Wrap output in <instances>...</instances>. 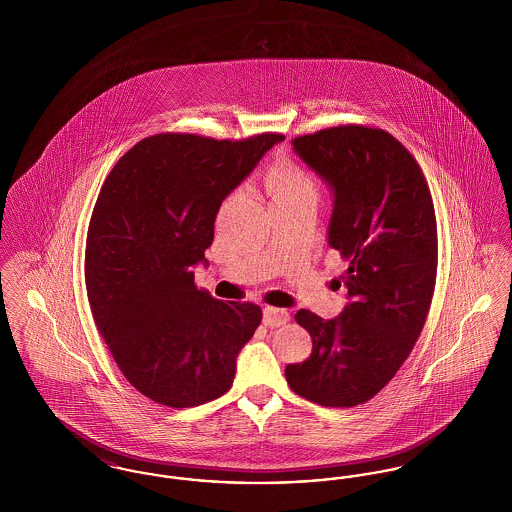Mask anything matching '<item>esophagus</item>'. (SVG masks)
Instances as JSON below:
<instances>
[{"label":"esophagus","instance_id":"esophagus-1","mask_svg":"<svg viewBox=\"0 0 512 512\" xmlns=\"http://www.w3.org/2000/svg\"><path fill=\"white\" fill-rule=\"evenodd\" d=\"M288 320H290V313H288L286 309L265 307V311H263V322H265V326H270V328L282 326V324H286Z\"/></svg>","mask_w":512,"mask_h":512}]
</instances>
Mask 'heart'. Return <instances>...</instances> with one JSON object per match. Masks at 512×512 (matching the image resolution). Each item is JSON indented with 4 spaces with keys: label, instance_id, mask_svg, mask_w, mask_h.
<instances>
[{
    "label": "heart",
    "instance_id": "heart-1",
    "mask_svg": "<svg viewBox=\"0 0 512 512\" xmlns=\"http://www.w3.org/2000/svg\"><path fill=\"white\" fill-rule=\"evenodd\" d=\"M265 190L270 203L317 199L315 178L292 161L278 163L265 174Z\"/></svg>",
    "mask_w": 512,
    "mask_h": 512
}]
</instances>
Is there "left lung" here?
<instances>
[{"mask_svg": "<svg viewBox=\"0 0 512 512\" xmlns=\"http://www.w3.org/2000/svg\"><path fill=\"white\" fill-rule=\"evenodd\" d=\"M292 144L332 190L328 245L349 267L340 317L297 311L313 353L286 366V380L318 405L355 407L395 376L428 317L438 268L434 203L413 155L386 130L347 124Z\"/></svg>", "mask_w": 512, "mask_h": 512, "instance_id": "left-lung-1", "label": "left lung"}]
</instances>
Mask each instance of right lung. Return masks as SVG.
Instances as JSON below:
<instances>
[{
	"mask_svg": "<svg viewBox=\"0 0 512 512\" xmlns=\"http://www.w3.org/2000/svg\"><path fill=\"white\" fill-rule=\"evenodd\" d=\"M282 140L157 134L107 176L88 228L86 292L115 363L151 401L184 409L230 390L263 313L197 290L194 267H207L222 201Z\"/></svg>",
	"mask_w": 512,
	"mask_h": 512,
	"instance_id": "add662e5",
	"label": "right lung"
}]
</instances>
